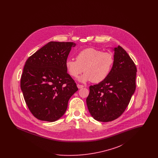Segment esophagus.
<instances>
[{
    "mask_svg": "<svg viewBox=\"0 0 158 158\" xmlns=\"http://www.w3.org/2000/svg\"><path fill=\"white\" fill-rule=\"evenodd\" d=\"M77 88H78L79 89L82 88L83 87V85H79V84H77Z\"/></svg>",
    "mask_w": 158,
    "mask_h": 158,
    "instance_id": "obj_1",
    "label": "esophagus"
}]
</instances>
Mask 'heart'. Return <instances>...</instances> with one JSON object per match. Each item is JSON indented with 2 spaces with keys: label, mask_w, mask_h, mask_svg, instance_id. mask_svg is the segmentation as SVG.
<instances>
[{
  "label": "heart",
  "mask_w": 158,
  "mask_h": 158,
  "mask_svg": "<svg viewBox=\"0 0 158 158\" xmlns=\"http://www.w3.org/2000/svg\"><path fill=\"white\" fill-rule=\"evenodd\" d=\"M76 60H66L65 66L69 74L75 78L83 71L85 72L79 78L81 82L104 81L110 75L114 63L111 53L102 52L94 48H86L77 53Z\"/></svg>",
  "instance_id": "1"
}]
</instances>
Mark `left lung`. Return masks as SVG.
Instances as JSON below:
<instances>
[{
    "instance_id": "8db88e82",
    "label": "left lung",
    "mask_w": 158,
    "mask_h": 158,
    "mask_svg": "<svg viewBox=\"0 0 158 158\" xmlns=\"http://www.w3.org/2000/svg\"><path fill=\"white\" fill-rule=\"evenodd\" d=\"M113 50L114 63L110 75L104 81L89 86L86 98L91 116L101 122L114 120L124 113L136 86L135 63L120 45Z\"/></svg>"
}]
</instances>
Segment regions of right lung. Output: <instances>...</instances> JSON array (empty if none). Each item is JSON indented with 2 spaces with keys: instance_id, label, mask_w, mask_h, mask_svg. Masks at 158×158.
Here are the masks:
<instances>
[{
  "instance_id": "1",
  "label": "right lung",
  "mask_w": 158,
  "mask_h": 158,
  "mask_svg": "<svg viewBox=\"0 0 158 158\" xmlns=\"http://www.w3.org/2000/svg\"><path fill=\"white\" fill-rule=\"evenodd\" d=\"M72 42L50 41L25 62L21 88L30 111L40 120L56 121L66 112L78 88L68 73L65 62Z\"/></svg>"
}]
</instances>
